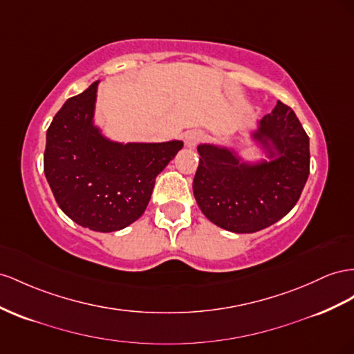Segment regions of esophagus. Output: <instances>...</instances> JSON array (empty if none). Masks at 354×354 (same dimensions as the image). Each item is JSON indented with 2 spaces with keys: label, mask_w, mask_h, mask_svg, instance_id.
Returning a JSON list of instances; mask_svg holds the SVG:
<instances>
[{
  "label": "esophagus",
  "mask_w": 354,
  "mask_h": 354,
  "mask_svg": "<svg viewBox=\"0 0 354 354\" xmlns=\"http://www.w3.org/2000/svg\"><path fill=\"white\" fill-rule=\"evenodd\" d=\"M204 138V133L201 132V131H196V129H194V131H189V132H186V137H185V145L187 146V147H195L198 142Z\"/></svg>",
  "instance_id": "34e87169"
}]
</instances>
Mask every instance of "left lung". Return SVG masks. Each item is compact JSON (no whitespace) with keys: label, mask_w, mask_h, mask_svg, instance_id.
I'll return each mask as SVG.
<instances>
[{"label":"left lung","mask_w":354,"mask_h":354,"mask_svg":"<svg viewBox=\"0 0 354 354\" xmlns=\"http://www.w3.org/2000/svg\"><path fill=\"white\" fill-rule=\"evenodd\" d=\"M253 138L272 160L245 164L227 147L198 146L196 203L209 222L236 234L279 222L298 203L310 174V138L281 101L263 116Z\"/></svg>","instance_id":"left-lung-1"}]
</instances>
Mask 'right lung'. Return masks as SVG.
<instances>
[{
  "mask_svg": "<svg viewBox=\"0 0 354 354\" xmlns=\"http://www.w3.org/2000/svg\"><path fill=\"white\" fill-rule=\"evenodd\" d=\"M98 82L66 101L46 133L44 174L59 208L98 232L119 231L145 213L158 174L183 141L114 142L93 125Z\"/></svg>",
  "mask_w": 354,
  "mask_h": 354,
  "instance_id": "add662e5",
  "label": "right lung"
}]
</instances>
